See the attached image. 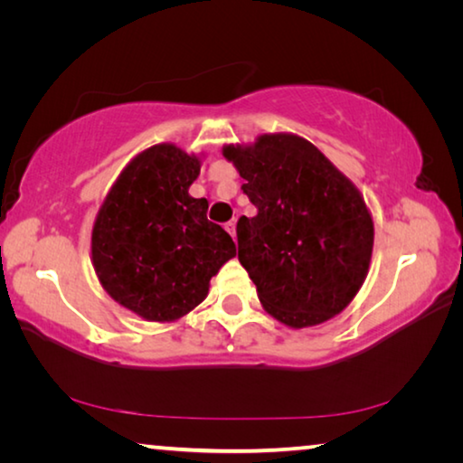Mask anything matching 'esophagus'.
I'll return each mask as SVG.
<instances>
[{
	"label": "esophagus",
	"mask_w": 463,
	"mask_h": 463,
	"mask_svg": "<svg viewBox=\"0 0 463 463\" xmlns=\"http://www.w3.org/2000/svg\"><path fill=\"white\" fill-rule=\"evenodd\" d=\"M226 231H229V234H231L232 239H237V221L226 222Z\"/></svg>",
	"instance_id": "esophagus-1"
}]
</instances>
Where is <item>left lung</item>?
<instances>
[{
    "mask_svg": "<svg viewBox=\"0 0 463 463\" xmlns=\"http://www.w3.org/2000/svg\"><path fill=\"white\" fill-rule=\"evenodd\" d=\"M257 208L237 222L239 261L263 308L292 328L333 318L370 269L373 221L364 195L307 138L278 132L226 145Z\"/></svg>",
    "mask_w": 463,
    "mask_h": 463,
    "instance_id": "8db88e82",
    "label": "left lung"
}]
</instances>
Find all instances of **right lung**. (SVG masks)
<instances>
[{
	"label": "right lung",
	"mask_w": 463,
	"mask_h": 463,
	"mask_svg": "<svg viewBox=\"0 0 463 463\" xmlns=\"http://www.w3.org/2000/svg\"><path fill=\"white\" fill-rule=\"evenodd\" d=\"M200 156L161 143L138 153L101 203L91 232V263L120 307L171 323L208 296L210 279L237 255L208 200L192 198Z\"/></svg>",
	"instance_id": "obj_1"
}]
</instances>
